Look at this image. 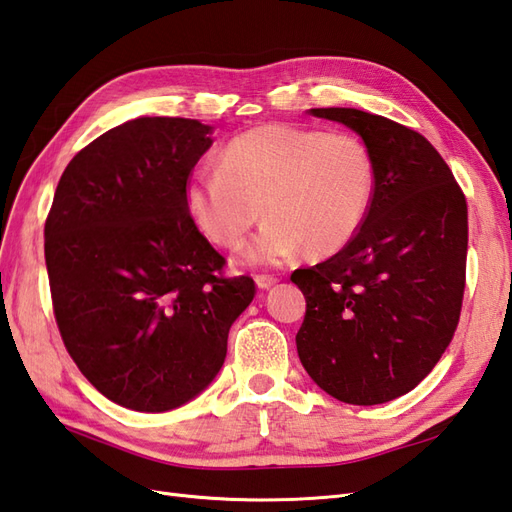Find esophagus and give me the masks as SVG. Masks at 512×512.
<instances>
[{
  "instance_id": "34e87169",
  "label": "esophagus",
  "mask_w": 512,
  "mask_h": 512,
  "mask_svg": "<svg viewBox=\"0 0 512 512\" xmlns=\"http://www.w3.org/2000/svg\"><path fill=\"white\" fill-rule=\"evenodd\" d=\"M254 280H256L258 289H271V286L278 282V278L271 276V273H258V276H256Z\"/></svg>"
}]
</instances>
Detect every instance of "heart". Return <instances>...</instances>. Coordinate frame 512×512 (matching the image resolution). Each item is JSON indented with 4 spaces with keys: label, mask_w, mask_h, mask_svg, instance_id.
<instances>
[{
    "label": "heart",
    "mask_w": 512,
    "mask_h": 512,
    "mask_svg": "<svg viewBox=\"0 0 512 512\" xmlns=\"http://www.w3.org/2000/svg\"><path fill=\"white\" fill-rule=\"evenodd\" d=\"M376 169L354 134L273 123L247 130L221 149L219 169L186 184V210L210 243L247 247L258 265H276L306 249L332 256L350 245L369 215Z\"/></svg>",
    "instance_id": "obj_1"
}]
</instances>
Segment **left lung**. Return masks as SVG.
<instances>
[{"label": "left lung", "instance_id": "left-lung-1", "mask_svg": "<svg viewBox=\"0 0 512 512\" xmlns=\"http://www.w3.org/2000/svg\"><path fill=\"white\" fill-rule=\"evenodd\" d=\"M367 145L376 186L356 239L295 269L306 297L295 343L308 376L339 402H391L428 376L458 326L467 202L426 136L356 108H310Z\"/></svg>", "mask_w": 512, "mask_h": 512}]
</instances>
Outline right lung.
<instances>
[{
    "mask_svg": "<svg viewBox=\"0 0 512 512\" xmlns=\"http://www.w3.org/2000/svg\"><path fill=\"white\" fill-rule=\"evenodd\" d=\"M197 119L139 117L73 156L45 221V265L69 356L110 402L186 404L215 380L228 332L256 295L223 276L184 191L213 145Z\"/></svg>",
    "mask_w": 512,
    "mask_h": 512,
    "instance_id": "right-lung-1",
    "label": "right lung"
}]
</instances>
